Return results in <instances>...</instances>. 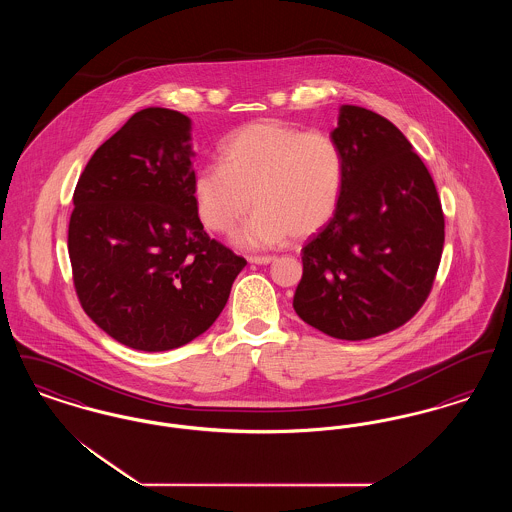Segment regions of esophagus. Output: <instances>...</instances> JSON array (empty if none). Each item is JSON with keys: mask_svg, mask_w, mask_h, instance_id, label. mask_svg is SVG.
<instances>
[{"mask_svg": "<svg viewBox=\"0 0 512 512\" xmlns=\"http://www.w3.org/2000/svg\"><path fill=\"white\" fill-rule=\"evenodd\" d=\"M247 259L249 263H255V265H268L276 261V255H249Z\"/></svg>", "mask_w": 512, "mask_h": 512, "instance_id": "esophagus-1", "label": "esophagus"}]
</instances>
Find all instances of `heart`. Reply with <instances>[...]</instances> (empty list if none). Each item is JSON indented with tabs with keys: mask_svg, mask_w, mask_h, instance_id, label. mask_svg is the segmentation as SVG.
<instances>
[{
	"mask_svg": "<svg viewBox=\"0 0 512 512\" xmlns=\"http://www.w3.org/2000/svg\"><path fill=\"white\" fill-rule=\"evenodd\" d=\"M345 159L326 132L280 121L249 122L220 146V163L195 176V203L203 224L230 234L251 209L240 244L267 247L288 236L309 238L340 205Z\"/></svg>",
	"mask_w": 512,
	"mask_h": 512,
	"instance_id": "1",
	"label": "heart"
}]
</instances>
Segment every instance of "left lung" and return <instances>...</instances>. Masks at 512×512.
<instances>
[{"instance_id": "8db88e82", "label": "left lung", "mask_w": 512, "mask_h": 512, "mask_svg": "<svg viewBox=\"0 0 512 512\" xmlns=\"http://www.w3.org/2000/svg\"><path fill=\"white\" fill-rule=\"evenodd\" d=\"M345 159L334 217L301 249L293 309L338 340L388 334L420 311L438 274L445 217L436 184L393 122L341 107Z\"/></svg>"}]
</instances>
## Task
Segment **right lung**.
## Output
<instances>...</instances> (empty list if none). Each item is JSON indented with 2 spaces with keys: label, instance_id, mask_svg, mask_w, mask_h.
<instances>
[{
  "label": "right lung",
  "instance_id": "obj_1",
  "mask_svg": "<svg viewBox=\"0 0 512 512\" xmlns=\"http://www.w3.org/2000/svg\"><path fill=\"white\" fill-rule=\"evenodd\" d=\"M190 119L147 107L96 149L74 188L69 257L84 313L113 340L167 351L222 313L244 257L195 203Z\"/></svg>",
  "mask_w": 512,
  "mask_h": 512
}]
</instances>
